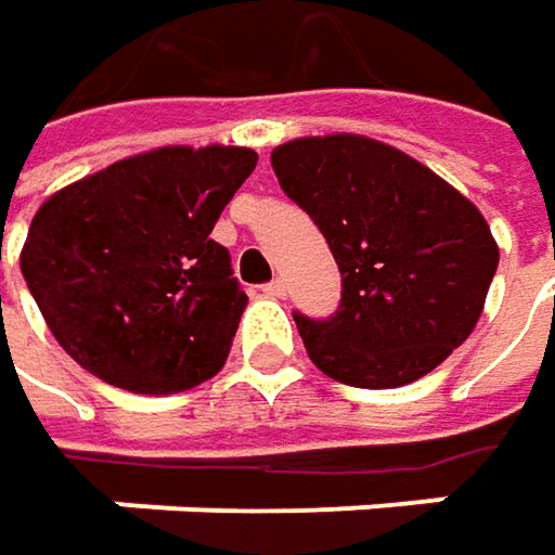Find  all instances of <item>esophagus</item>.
I'll return each mask as SVG.
<instances>
[{"mask_svg":"<svg viewBox=\"0 0 555 555\" xmlns=\"http://www.w3.org/2000/svg\"><path fill=\"white\" fill-rule=\"evenodd\" d=\"M260 292H263L267 298H282V295H285V282H282V279H273V282H267Z\"/></svg>","mask_w":555,"mask_h":555,"instance_id":"obj_1","label":"esophagus"}]
</instances>
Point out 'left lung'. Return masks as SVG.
<instances>
[{
	"label": "left lung",
	"instance_id": "obj_1",
	"mask_svg": "<svg viewBox=\"0 0 555 555\" xmlns=\"http://www.w3.org/2000/svg\"><path fill=\"white\" fill-rule=\"evenodd\" d=\"M270 160L341 270L332 320L295 313L317 370L353 388H400L441 366L472 335L496 273L481 210L370 135H301Z\"/></svg>",
	"mask_w": 555,
	"mask_h": 555
}]
</instances>
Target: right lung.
Returning <instances> with one entry per match:
<instances>
[{
  "label": "right lung",
  "mask_w": 555,
  "mask_h": 555,
  "mask_svg": "<svg viewBox=\"0 0 555 555\" xmlns=\"http://www.w3.org/2000/svg\"><path fill=\"white\" fill-rule=\"evenodd\" d=\"M257 152L164 145L70 182L39 205L21 273L55 341L135 395L223 370L248 295L210 238Z\"/></svg>",
  "instance_id": "obj_1"
}]
</instances>
